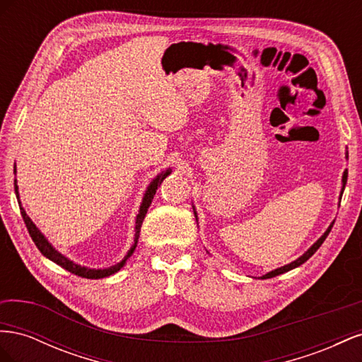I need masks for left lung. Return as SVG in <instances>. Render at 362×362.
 Returning <instances> with one entry per match:
<instances>
[{
    "label": "left lung",
    "mask_w": 362,
    "mask_h": 362,
    "mask_svg": "<svg viewBox=\"0 0 362 362\" xmlns=\"http://www.w3.org/2000/svg\"><path fill=\"white\" fill-rule=\"evenodd\" d=\"M346 181H347V170L344 172V175H343V185H346ZM343 194V193H341ZM196 214V213H194ZM332 226H334V223L329 226V228H327L326 229V233L319 238V240H317V242L308 249V250H306L305 252V254L300 257V258H298V259H296V261H293V262H290V264H287V266H284V267H279V269H276V270H272L270 273H267V275H264V276H262L261 279H267V278H273V276H278V275H281V273H286V272H288V270H291V269H294V267H298V266H300V264H303V262L306 261V259H310L314 254H315V252H317V249H319L320 246H322V243L325 242V240H326V237L327 235H329V233H331V229H332Z\"/></svg>",
    "instance_id": "8db88e82"
}]
</instances>
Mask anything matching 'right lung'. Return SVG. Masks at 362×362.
Masks as SVG:
<instances>
[{
  "label": "right lung",
  "mask_w": 362,
  "mask_h": 362,
  "mask_svg": "<svg viewBox=\"0 0 362 362\" xmlns=\"http://www.w3.org/2000/svg\"><path fill=\"white\" fill-rule=\"evenodd\" d=\"M170 173V170H166V172H161L158 177L151 182V185L148 187L146 193H145V198H144V202H141L140 205V211L137 214V221H136V238H134V245L133 247H131L128 250V255L117 262L116 266H112L108 269H87V267H81L78 264H75V262H72L71 259H68L66 257H63L60 252H57L56 249H54L49 243L48 240L42 235V233L39 231V229L36 228V225L31 222V218L27 216L25 210L23 208V205H21V201H19V193H18V185H16V180H15V193H16V198H18V202H19V208H21V216H23L24 222H25V226L28 229V234L30 237L33 238V242H35V245L37 246V249L42 252V255H45L47 258H49L51 261L56 262V264H59L60 267H63L64 270H68L71 273H74V275H78L81 278H87V279H100V278H105V276H110L113 275V273H116L117 270H120V267H122L125 264V261L133 255V252L137 246V240H139V235H140V228H141V223H144V218L146 216V211L152 202V199H154V194L157 192V189L161 185L163 180L168 177V175Z\"/></svg>",
  "instance_id": "right-lung-1"
}]
</instances>
